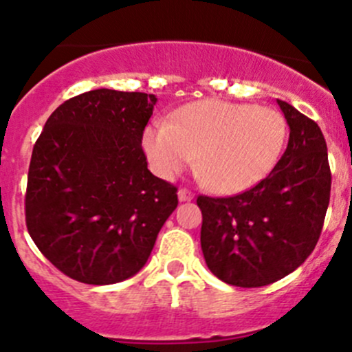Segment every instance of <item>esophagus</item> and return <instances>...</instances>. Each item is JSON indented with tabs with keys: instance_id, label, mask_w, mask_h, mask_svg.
<instances>
[{
	"instance_id": "34e87169",
	"label": "esophagus",
	"mask_w": 352,
	"mask_h": 352,
	"mask_svg": "<svg viewBox=\"0 0 352 352\" xmlns=\"http://www.w3.org/2000/svg\"><path fill=\"white\" fill-rule=\"evenodd\" d=\"M194 199V194L189 189H179V201L180 202H189Z\"/></svg>"
}]
</instances>
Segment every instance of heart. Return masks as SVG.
Listing matches in <instances>:
<instances>
[{"mask_svg":"<svg viewBox=\"0 0 352 352\" xmlns=\"http://www.w3.org/2000/svg\"><path fill=\"white\" fill-rule=\"evenodd\" d=\"M286 134L278 110L206 98L177 110L166 124L148 127L143 150L162 179H175L197 160L202 179L212 189L239 194L274 168Z\"/></svg>","mask_w":352,"mask_h":352,"instance_id":"heart-1","label":"heart"}]
</instances>
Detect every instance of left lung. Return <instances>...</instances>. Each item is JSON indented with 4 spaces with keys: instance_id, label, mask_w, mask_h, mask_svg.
Segmentation results:
<instances>
[{
    "instance_id": "8db88e82",
    "label": "left lung",
    "mask_w": 352,
    "mask_h": 352,
    "mask_svg": "<svg viewBox=\"0 0 352 352\" xmlns=\"http://www.w3.org/2000/svg\"><path fill=\"white\" fill-rule=\"evenodd\" d=\"M278 105L289 141L272 172L239 196L197 197L202 254L226 285L279 281L307 261L324 226L332 182L324 134L293 105Z\"/></svg>"
}]
</instances>
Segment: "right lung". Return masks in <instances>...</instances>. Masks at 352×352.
<instances>
[{"label":"right lung","mask_w":352,"mask_h":352,"mask_svg":"<svg viewBox=\"0 0 352 352\" xmlns=\"http://www.w3.org/2000/svg\"><path fill=\"white\" fill-rule=\"evenodd\" d=\"M158 98L109 88L59 105L32 151L25 219L52 265L85 285L143 269L177 187L148 170L143 131Z\"/></svg>","instance_id":"1"}]
</instances>
